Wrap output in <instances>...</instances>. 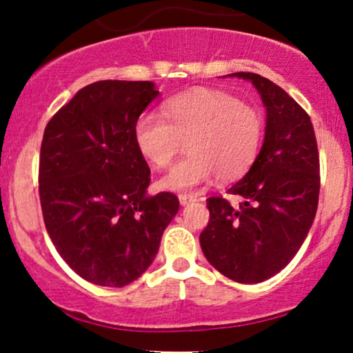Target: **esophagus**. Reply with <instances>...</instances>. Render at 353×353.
I'll use <instances>...</instances> for the list:
<instances>
[{"label": "esophagus", "instance_id": "1", "mask_svg": "<svg viewBox=\"0 0 353 353\" xmlns=\"http://www.w3.org/2000/svg\"><path fill=\"white\" fill-rule=\"evenodd\" d=\"M194 201H197L196 194H179V202L182 205L189 204V202H194Z\"/></svg>", "mask_w": 353, "mask_h": 353}]
</instances>
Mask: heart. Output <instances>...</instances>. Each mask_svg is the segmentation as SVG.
I'll list each match as a JSON object with an SVG mask.
<instances>
[{"label":"heart","instance_id":"b5f03b06","mask_svg":"<svg viewBox=\"0 0 353 353\" xmlns=\"http://www.w3.org/2000/svg\"><path fill=\"white\" fill-rule=\"evenodd\" d=\"M163 114H141L134 141L156 169L169 168L185 141L189 152L159 182L165 190L190 192L214 174L219 181H236L257 159L264 117L228 92L197 89L169 99Z\"/></svg>","mask_w":353,"mask_h":353}]
</instances>
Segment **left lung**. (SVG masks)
Segmentation results:
<instances>
[{
	"mask_svg": "<svg viewBox=\"0 0 353 353\" xmlns=\"http://www.w3.org/2000/svg\"><path fill=\"white\" fill-rule=\"evenodd\" d=\"M249 79L267 108L265 137L257 159L229 194L208 199L209 222L201 247L209 264L239 283H259L289 264L317 212L319 149L309 114L281 86L255 72Z\"/></svg>",
	"mask_w": 353,
	"mask_h": 353,
	"instance_id": "obj_1",
	"label": "left lung"
}]
</instances>
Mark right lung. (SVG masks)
I'll return each mask as SVG.
<instances>
[{
  "mask_svg": "<svg viewBox=\"0 0 353 353\" xmlns=\"http://www.w3.org/2000/svg\"><path fill=\"white\" fill-rule=\"evenodd\" d=\"M151 81H98L51 117L39 154L44 225L84 281L124 287L152 264L179 210L172 192L148 197L151 169L134 141Z\"/></svg>",
  "mask_w": 353,
  "mask_h": 353,
  "instance_id": "1",
  "label": "right lung"
}]
</instances>
